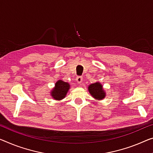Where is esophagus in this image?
<instances>
[{"label": "esophagus", "instance_id": "obj_1", "mask_svg": "<svg viewBox=\"0 0 153 153\" xmlns=\"http://www.w3.org/2000/svg\"><path fill=\"white\" fill-rule=\"evenodd\" d=\"M83 80V77L82 76H77V78H76V81L78 83H81L82 82Z\"/></svg>", "mask_w": 153, "mask_h": 153}]
</instances>
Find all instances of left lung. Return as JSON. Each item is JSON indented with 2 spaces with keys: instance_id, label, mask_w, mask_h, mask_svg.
Segmentation results:
<instances>
[{
  "instance_id": "left-lung-1",
  "label": "left lung",
  "mask_w": 153,
  "mask_h": 153,
  "mask_svg": "<svg viewBox=\"0 0 153 153\" xmlns=\"http://www.w3.org/2000/svg\"><path fill=\"white\" fill-rule=\"evenodd\" d=\"M88 91L91 95L97 100H102L105 97V93L102 89V85L99 82L91 84L88 86Z\"/></svg>"
}]
</instances>
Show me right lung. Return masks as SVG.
I'll return each instance as SVG.
<instances>
[{"label": "right lung", "mask_w": 153, "mask_h": 153, "mask_svg": "<svg viewBox=\"0 0 153 153\" xmlns=\"http://www.w3.org/2000/svg\"><path fill=\"white\" fill-rule=\"evenodd\" d=\"M69 84L62 80H59L56 83V86L51 91V95L55 100H60L65 97L67 91L69 89Z\"/></svg>", "instance_id": "obj_1"}]
</instances>
